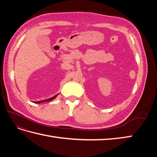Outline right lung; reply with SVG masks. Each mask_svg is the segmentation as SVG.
<instances>
[{
	"label": "right lung",
	"mask_w": 157,
	"mask_h": 157,
	"mask_svg": "<svg viewBox=\"0 0 157 157\" xmlns=\"http://www.w3.org/2000/svg\"><path fill=\"white\" fill-rule=\"evenodd\" d=\"M56 96L57 95H55V96H53V97L51 98H48L47 100H46V101H38V102H36V103H40V102H45V101H52V100H53L54 98H55L56 97Z\"/></svg>",
	"instance_id": "obj_1"
}]
</instances>
